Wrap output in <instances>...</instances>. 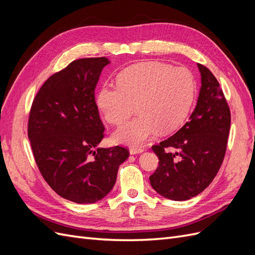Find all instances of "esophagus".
Returning a JSON list of instances; mask_svg holds the SVG:
<instances>
[{"instance_id": "1", "label": "esophagus", "mask_w": 255, "mask_h": 255, "mask_svg": "<svg viewBox=\"0 0 255 255\" xmlns=\"http://www.w3.org/2000/svg\"><path fill=\"white\" fill-rule=\"evenodd\" d=\"M142 152H143V149H141V148H134V146H132V148L129 149V154H130V155H134V154L142 153Z\"/></svg>"}]
</instances>
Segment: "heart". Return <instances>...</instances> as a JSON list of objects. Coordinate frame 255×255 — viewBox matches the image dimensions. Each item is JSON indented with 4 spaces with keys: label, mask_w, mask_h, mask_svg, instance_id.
Wrapping results in <instances>:
<instances>
[{
    "label": "heart",
    "mask_w": 255,
    "mask_h": 255,
    "mask_svg": "<svg viewBox=\"0 0 255 255\" xmlns=\"http://www.w3.org/2000/svg\"><path fill=\"white\" fill-rule=\"evenodd\" d=\"M118 86L104 84L96 103L104 119L119 126L136 111L139 115L119 128L114 139L139 145L155 136L159 129L170 133L186 120L194 102L196 81L188 69L145 61L123 70Z\"/></svg>",
    "instance_id": "heart-1"
}]
</instances>
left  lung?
I'll list each match as a JSON object with an SVG mask.
<instances>
[{
	"mask_svg": "<svg viewBox=\"0 0 255 255\" xmlns=\"http://www.w3.org/2000/svg\"><path fill=\"white\" fill-rule=\"evenodd\" d=\"M201 88L189 120L166 140L152 146L158 167L150 176L153 189L174 201L196 197L218 173L227 151L231 113L214 74L198 64ZM167 147L178 151L167 152Z\"/></svg>",
	"mask_w": 255,
	"mask_h": 255,
	"instance_id": "8db88e82",
	"label": "left lung"
}]
</instances>
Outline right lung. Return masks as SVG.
<instances>
[{
	"mask_svg": "<svg viewBox=\"0 0 255 255\" xmlns=\"http://www.w3.org/2000/svg\"><path fill=\"white\" fill-rule=\"evenodd\" d=\"M106 57L76 59L44 82L30 107L27 135L38 169L69 201L86 204L113 189L129 152L98 148L104 137L95 89Z\"/></svg>",
	"mask_w": 255,
	"mask_h": 255,
	"instance_id": "add662e5",
	"label": "right lung"
}]
</instances>
